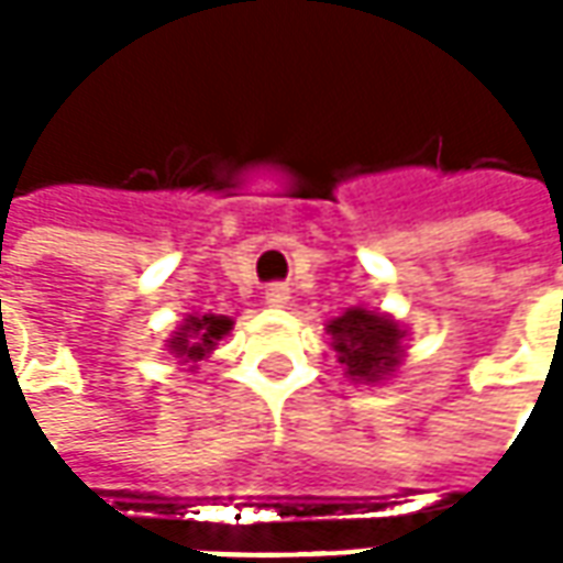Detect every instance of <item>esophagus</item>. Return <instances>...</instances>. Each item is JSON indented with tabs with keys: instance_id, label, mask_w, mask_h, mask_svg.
Listing matches in <instances>:
<instances>
[{
	"instance_id": "esophagus-1",
	"label": "esophagus",
	"mask_w": 563,
	"mask_h": 563,
	"mask_svg": "<svg viewBox=\"0 0 563 563\" xmlns=\"http://www.w3.org/2000/svg\"><path fill=\"white\" fill-rule=\"evenodd\" d=\"M288 300H291V288L288 285H278L275 282V285L266 288V303H272V307H285Z\"/></svg>"
}]
</instances>
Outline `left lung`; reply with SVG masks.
Returning <instances> with one entry per match:
<instances>
[{
    "instance_id": "obj_1",
    "label": "left lung",
    "mask_w": 563,
    "mask_h": 563,
    "mask_svg": "<svg viewBox=\"0 0 563 563\" xmlns=\"http://www.w3.org/2000/svg\"><path fill=\"white\" fill-rule=\"evenodd\" d=\"M344 376L373 385L391 376L404 357V329L391 316L351 307L325 325Z\"/></svg>"
}]
</instances>
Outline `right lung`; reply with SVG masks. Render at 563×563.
Returning a JSON list of instances; mask_svg holds the SVG:
<instances>
[{
	"label": "right lung",
	"mask_w": 563,
	"mask_h": 563,
	"mask_svg": "<svg viewBox=\"0 0 563 563\" xmlns=\"http://www.w3.org/2000/svg\"><path fill=\"white\" fill-rule=\"evenodd\" d=\"M228 332H231L228 316H187L185 325L168 338V351L181 363H197V360L209 357Z\"/></svg>",
	"instance_id": "right-lung-1"
}]
</instances>
